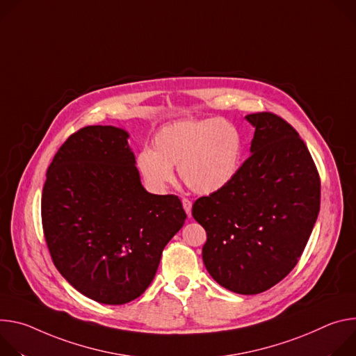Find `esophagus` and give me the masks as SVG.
Here are the masks:
<instances>
[{
  "label": "esophagus",
  "instance_id": "34e87169",
  "mask_svg": "<svg viewBox=\"0 0 356 356\" xmlns=\"http://www.w3.org/2000/svg\"><path fill=\"white\" fill-rule=\"evenodd\" d=\"M182 207H184V209H185L186 215H188V216H191V211H192V202H191L188 198H184V200H182Z\"/></svg>",
  "mask_w": 356,
  "mask_h": 356
}]
</instances>
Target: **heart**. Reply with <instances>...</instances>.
Listing matches in <instances>:
<instances>
[{"label": "heart", "mask_w": 356, "mask_h": 356, "mask_svg": "<svg viewBox=\"0 0 356 356\" xmlns=\"http://www.w3.org/2000/svg\"><path fill=\"white\" fill-rule=\"evenodd\" d=\"M154 149L137 154V168L154 189L174 179L178 165L182 182L201 195L215 193L230 184L241 167L243 136L222 118H189L164 126L152 140Z\"/></svg>", "instance_id": "1"}]
</instances>
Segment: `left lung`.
I'll list each match as a JSON object with an SVG mask.
<instances>
[{
  "mask_svg": "<svg viewBox=\"0 0 356 356\" xmlns=\"http://www.w3.org/2000/svg\"><path fill=\"white\" fill-rule=\"evenodd\" d=\"M254 137L250 156L223 189L201 196L192 216L207 230V270L222 287L259 294L282 282L298 263L321 204L312 156L283 117L246 115Z\"/></svg>",
  "mask_w": 356,
  "mask_h": 356,
  "instance_id": "1",
  "label": "left lung"
}]
</instances>
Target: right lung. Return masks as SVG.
<instances>
[{"label":"right lung","instance_id":"right-lung-1","mask_svg":"<svg viewBox=\"0 0 356 356\" xmlns=\"http://www.w3.org/2000/svg\"><path fill=\"white\" fill-rule=\"evenodd\" d=\"M127 140L113 126L73 133L48 168L41 201L47 246L59 273L83 296L111 305L147 290L186 219L177 195L143 188Z\"/></svg>","mask_w":356,"mask_h":356}]
</instances>
